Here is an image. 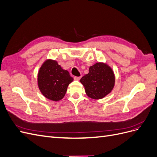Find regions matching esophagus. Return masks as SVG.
<instances>
[{"label":"esophagus","mask_w":157,"mask_h":157,"mask_svg":"<svg viewBox=\"0 0 157 157\" xmlns=\"http://www.w3.org/2000/svg\"><path fill=\"white\" fill-rule=\"evenodd\" d=\"M80 77H74V79H75V80H80Z\"/></svg>","instance_id":"1"}]
</instances>
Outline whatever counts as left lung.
Listing matches in <instances>:
<instances>
[{"instance_id": "obj_1", "label": "left lung", "mask_w": 157, "mask_h": 157, "mask_svg": "<svg viewBox=\"0 0 157 157\" xmlns=\"http://www.w3.org/2000/svg\"><path fill=\"white\" fill-rule=\"evenodd\" d=\"M115 78L107 64L97 63L90 67L89 73L80 78L87 96L95 99H101L111 92Z\"/></svg>"}]
</instances>
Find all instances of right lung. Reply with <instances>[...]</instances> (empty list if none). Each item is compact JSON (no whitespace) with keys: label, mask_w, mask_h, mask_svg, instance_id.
<instances>
[{"label":"right lung","mask_w":157,"mask_h":157,"mask_svg":"<svg viewBox=\"0 0 157 157\" xmlns=\"http://www.w3.org/2000/svg\"><path fill=\"white\" fill-rule=\"evenodd\" d=\"M73 80L68 71L63 69L54 60H46L38 73V85L41 93L52 101L62 99Z\"/></svg>","instance_id":"right-lung-1"}]
</instances>
